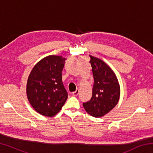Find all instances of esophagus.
I'll use <instances>...</instances> for the list:
<instances>
[{
	"mask_svg": "<svg viewBox=\"0 0 153 153\" xmlns=\"http://www.w3.org/2000/svg\"><path fill=\"white\" fill-rule=\"evenodd\" d=\"M79 92V89H77V90H76V91L74 92H72V95H73V96H75V97H76V96L78 95Z\"/></svg>",
	"mask_w": 153,
	"mask_h": 153,
	"instance_id": "1",
	"label": "esophagus"
}]
</instances>
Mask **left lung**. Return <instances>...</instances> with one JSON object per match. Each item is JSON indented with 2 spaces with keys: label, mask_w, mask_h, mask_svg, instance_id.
<instances>
[{
  "label": "left lung",
  "mask_w": 153,
  "mask_h": 153,
  "mask_svg": "<svg viewBox=\"0 0 153 153\" xmlns=\"http://www.w3.org/2000/svg\"><path fill=\"white\" fill-rule=\"evenodd\" d=\"M90 57L94 82L91 99L83 106L92 117H100L117 105L120 87L115 73L104 61L91 55Z\"/></svg>",
  "instance_id": "left-lung-1"
}]
</instances>
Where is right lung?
<instances>
[{
    "label": "right lung",
    "instance_id": "add662e5",
    "mask_svg": "<svg viewBox=\"0 0 153 153\" xmlns=\"http://www.w3.org/2000/svg\"><path fill=\"white\" fill-rule=\"evenodd\" d=\"M65 60L61 56H46L33 67L28 77V100L34 110L44 116L55 115L68 97L62 82Z\"/></svg>",
    "mask_w": 153,
    "mask_h": 153
}]
</instances>
